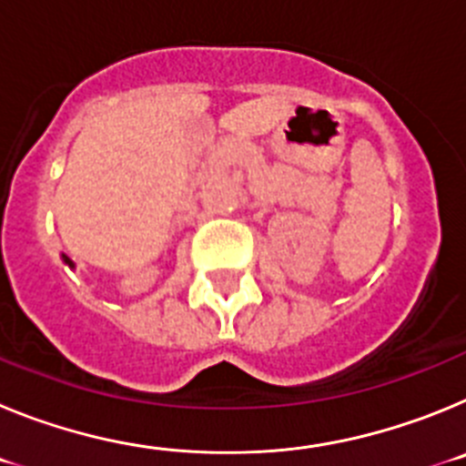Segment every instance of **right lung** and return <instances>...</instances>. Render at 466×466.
<instances>
[{
    "instance_id": "add662e5",
    "label": "right lung",
    "mask_w": 466,
    "mask_h": 466,
    "mask_svg": "<svg viewBox=\"0 0 466 466\" xmlns=\"http://www.w3.org/2000/svg\"><path fill=\"white\" fill-rule=\"evenodd\" d=\"M65 263H69V266H72V261H69V258H67V257H65Z\"/></svg>"
}]
</instances>
